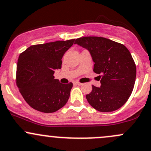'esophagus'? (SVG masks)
Segmentation results:
<instances>
[{"label":"esophagus","mask_w":151,"mask_h":151,"mask_svg":"<svg viewBox=\"0 0 151 151\" xmlns=\"http://www.w3.org/2000/svg\"><path fill=\"white\" fill-rule=\"evenodd\" d=\"M75 84H76V85H78V86H81L82 83H80V82L76 81V82H75Z\"/></svg>","instance_id":"34e87169"}]
</instances>
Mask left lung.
Segmentation results:
<instances>
[{"label": "left lung", "mask_w": 151, "mask_h": 151, "mask_svg": "<svg viewBox=\"0 0 151 151\" xmlns=\"http://www.w3.org/2000/svg\"><path fill=\"white\" fill-rule=\"evenodd\" d=\"M76 44L86 49L94 61V72L100 74V87L92 85L86 94L88 103L100 112H112L129 98L136 79V65L131 53L122 43L97 36L82 37Z\"/></svg>", "instance_id": "8db88e82"}]
</instances>
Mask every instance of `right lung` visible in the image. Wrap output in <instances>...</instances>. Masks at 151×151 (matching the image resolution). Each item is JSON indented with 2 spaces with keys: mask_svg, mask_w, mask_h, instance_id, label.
<instances>
[{
  "mask_svg": "<svg viewBox=\"0 0 151 151\" xmlns=\"http://www.w3.org/2000/svg\"><path fill=\"white\" fill-rule=\"evenodd\" d=\"M75 39L32 45L20 54L16 82L22 96L33 109L54 113L70 97L73 83L54 79V70L62 68V58Z\"/></svg>",
  "mask_w": 151,
  "mask_h": 151,
  "instance_id": "1",
  "label": "right lung"
}]
</instances>
